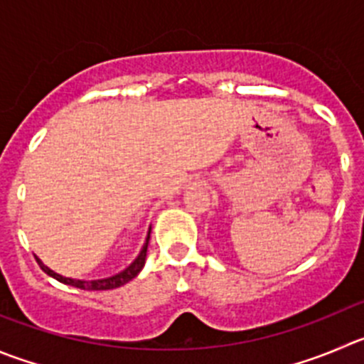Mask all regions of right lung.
<instances>
[{"label": "right lung", "instance_id": "1", "mask_svg": "<svg viewBox=\"0 0 364 364\" xmlns=\"http://www.w3.org/2000/svg\"><path fill=\"white\" fill-rule=\"evenodd\" d=\"M150 230H151V228H150ZM148 241H150V232H148L146 243H144L143 250H141V254L137 255L136 261H134L132 264L128 266L127 269H123V272L117 273V275L109 277V279H100V280H76V279H68V277L58 275V273H55L53 269L48 268L46 264H43V261H41L39 257H36V259H37V262H39L41 269H43L44 273H48V275H50V277H53L55 280H58V282L68 284V286H73V288L87 289V291H105V289H116V288H119V286H123V284L130 282V280H132L134 277H137V273H139L141 269H143L144 259H146Z\"/></svg>", "mask_w": 364, "mask_h": 364}]
</instances>
